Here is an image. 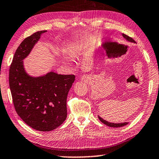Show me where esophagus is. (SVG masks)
<instances>
[{
	"label": "esophagus",
	"instance_id": "obj_1",
	"mask_svg": "<svg viewBox=\"0 0 159 159\" xmlns=\"http://www.w3.org/2000/svg\"><path fill=\"white\" fill-rule=\"evenodd\" d=\"M85 76H84H84H82V80H85Z\"/></svg>",
	"mask_w": 159,
	"mask_h": 159
}]
</instances>
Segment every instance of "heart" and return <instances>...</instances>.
<instances>
[{"mask_svg": "<svg viewBox=\"0 0 159 159\" xmlns=\"http://www.w3.org/2000/svg\"><path fill=\"white\" fill-rule=\"evenodd\" d=\"M80 52H81V50H80V48L78 45H73L69 48L70 54L74 57H79L80 54ZM63 59L66 60V61H69V58L66 56H63Z\"/></svg>", "mask_w": 159, "mask_h": 159, "instance_id": "obj_1", "label": "heart"}]
</instances>
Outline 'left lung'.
I'll use <instances>...</instances> for the list:
<instances>
[{
	"label": "left lung",
	"mask_w": 159,
	"mask_h": 159,
	"mask_svg": "<svg viewBox=\"0 0 159 159\" xmlns=\"http://www.w3.org/2000/svg\"><path fill=\"white\" fill-rule=\"evenodd\" d=\"M122 36L125 37V38L127 39V40H128V41L129 42H134L135 43V41L134 39H133L132 37H129V36H127V34H122ZM98 118H99V120L101 121V122H102V123H104L105 125H107V126H109V127H123V126H125V125H127L128 123L127 122H124V123H118V124H115V123H110V122H107V121H105V120H104L103 119H102L101 117H98Z\"/></svg>",
	"instance_id": "obj_1"
}]
</instances>
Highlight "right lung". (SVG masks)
<instances>
[{
	"mask_svg": "<svg viewBox=\"0 0 159 159\" xmlns=\"http://www.w3.org/2000/svg\"><path fill=\"white\" fill-rule=\"evenodd\" d=\"M46 30L34 32L17 47L9 70L12 102L20 117L30 127L49 132L59 127L67 117L66 98L74 75L54 72L34 78L27 75L23 60Z\"/></svg>",
	"mask_w": 159,
	"mask_h": 159,
	"instance_id": "obj_1",
	"label": "right lung"
}]
</instances>
